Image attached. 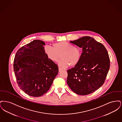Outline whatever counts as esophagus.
<instances>
[{
	"mask_svg": "<svg viewBox=\"0 0 122 122\" xmlns=\"http://www.w3.org/2000/svg\"><path fill=\"white\" fill-rule=\"evenodd\" d=\"M63 70V69H61V68H58V71H59V72H60V71H61L62 70Z\"/></svg>",
	"mask_w": 122,
	"mask_h": 122,
	"instance_id": "34e87169",
	"label": "esophagus"
}]
</instances>
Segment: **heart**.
Segmentation results:
<instances>
[{"label":"heart","mask_w":122,"mask_h":122,"mask_svg":"<svg viewBox=\"0 0 122 122\" xmlns=\"http://www.w3.org/2000/svg\"><path fill=\"white\" fill-rule=\"evenodd\" d=\"M52 46H45L44 52L47 58L54 62H58L61 56L62 59L58 62L61 67L65 68L70 65L71 67H74L80 62L81 51L79 48L73 46L65 41L54 43Z\"/></svg>","instance_id":"b5f03b06"}]
</instances>
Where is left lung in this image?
<instances>
[{"label": "left lung", "instance_id": "1", "mask_svg": "<svg viewBox=\"0 0 122 122\" xmlns=\"http://www.w3.org/2000/svg\"><path fill=\"white\" fill-rule=\"evenodd\" d=\"M70 43L82 48L80 62L67 70V82L73 92L87 95L104 83L110 68V58L104 46L90 36H83Z\"/></svg>", "mask_w": 122, "mask_h": 122}]
</instances>
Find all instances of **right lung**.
<instances>
[{
	"label": "right lung",
	"mask_w": 122,
	"mask_h": 122,
	"mask_svg": "<svg viewBox=\"0 0 122 122\" xmlns=\"http://www.w3.org/2000/svg\"><path fill=\"white\" fill-rule=\"evenodd\" d=\"M45 43L33 40L20 47L14 61V71L19 87L28 95L41 97L46 93L58 75V65L47 58Z\"/></svg>",
	"instance_id": "add662e5"
}]
</instances>
